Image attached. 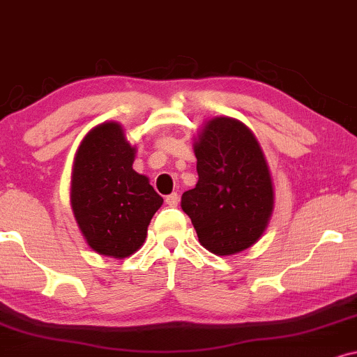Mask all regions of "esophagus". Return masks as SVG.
Segmentation results:
<instances>
[{
    "mask_svg": "<svg viewBox=\"0 0 357 357\" xmlns=\"http://www.w3.org/2000/svg\"><path fill=\"white\" fill-rule=\"evenodd\" d=\"M166 204L171 206V208H176V206L179 204V196L178 192H173V195H169L166 197Z\"/></svg>",
    "mask_w": 357,
    "mask_h": 357,
    "instance_id": "obj_1",
    "label": "esophagus"
}]
</instances>
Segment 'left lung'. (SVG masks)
Here are the masks:
<instances>
[{
	"mask_svg": "<svg viewBox=\"0 0 357 357\" xmlns=\"http://www.w3.org/2000/svg\"><path fill=\"white\" fill-rule=\"evenodd\" d=\"M192 148L199 179L183 195V211L209 252L246 251L264 234L274 209L271 173L255 132L239 119L214 116Z\"/></svg>",
	"mask_w": 357,
	"mask_h": 357,
	"instance_id": "obj_1",
	"label": "left lung"
}]
</instances>
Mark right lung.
<instances>
[{"label": "right lung", "instance_id": "right-lung-1", "mask_svg": "<svg viewBox=\"0 0 357 357\" xmlns=\"http://www.w3.org/2000/svg\"><path fill=\"white\" fill-rule=\"evenodd\" d=\"M136 146L123 126L105 121L78 146L71 173V209L88 246L98 255L124 259L143 246L162 197L149 178L132 169Z\"/></svg>", "mask_w": 357, "mask_h": 357}]
</instances>
